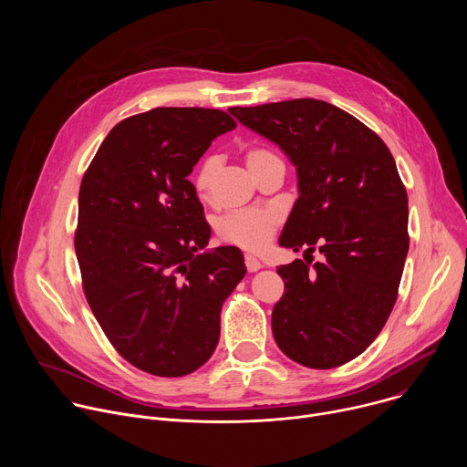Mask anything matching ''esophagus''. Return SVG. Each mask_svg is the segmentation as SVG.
<instances>
[{"mask_svg":"<svg viewBox=\"0 0 467 467\" xmlns=\"http://www.w3.org/2000/svg\"><path fill=\"white\" fill-rule=\"evenodd\" d=\"M244 260H245V268H247L249 274H254V272H258L262 268V262L258 258H254L253 254H245Z\"/></svg>","mask_w":467,"mask_h":467,"instance_id":"34e87169","label":"esophagus"}]
</instances>
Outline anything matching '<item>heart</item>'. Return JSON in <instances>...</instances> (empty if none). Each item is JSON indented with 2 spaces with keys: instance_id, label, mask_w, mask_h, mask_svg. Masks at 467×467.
<instances>
[{
  "instance_id": "1",
  "label": "heart",
  "mask_w": 467,
  "mask_h": 467,
  "mask_svg": "<svg viewBox=\"0 0 467 467\" xmlns=\"http://www.w3.org/2000/svg\"><path fill=\"white\" fill-rule=\"evenodd\" d=\"M277 161L281 159L268 148L254 146L245 151V164L253 175ZM218 168H220V161L216 157H209L195 170L193 186L199 197L203 199L211 197ZM279 223H281V216L274 209L236 211L218 220L216 233L225 244L256 253L272 242Z\"/></svg>"
}]
</instances>
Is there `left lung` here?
I'll use <instances>...</instances> for the list:
<instances>
[{
    "label": "left lung",
    "mask_w": 467,
    "mask_h": 467,
    "mask_svg": "<svg viewBox=\"0 0 467 467\" xmlns=\"http://www.w3.org/2000/svg\"><path fill=\"white\" fill-rule=\"evenodd\" d=\"M277 144L297 171L299 197L279 244L321 262L279 265L285 294L272 330L281 351L312 369L338 368L379 337L409 253V197L377 132L321 99L231 107Z\"/></svg>",
    "instance_id": "left-lung-1"
}]
</instances>
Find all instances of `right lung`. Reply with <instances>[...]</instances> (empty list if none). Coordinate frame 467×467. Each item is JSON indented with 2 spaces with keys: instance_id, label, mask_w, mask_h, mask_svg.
<instances>
[{
  "instance_id": "right-lung-1",
  "label": "right lung",
  "mask_w": 467,
  "mask_h": 467,
  "mask_svg": "<svg viewBox=\"0 0 467 467\" xmlns=\"http://www.w3.org/2000/svg\"><path fill=\"white\" fill-rule=\"evenodd\" d=\"M234 127L202 107L125 118L81 181L76 254L87 301L114 349L146 373L202 368L220 340L222 305L245 275L238 247L199 253L211 225L186 179Z\"/></svg>"
}]
</instances>
